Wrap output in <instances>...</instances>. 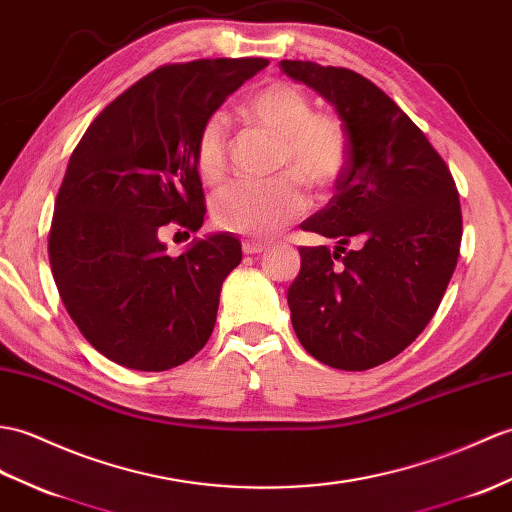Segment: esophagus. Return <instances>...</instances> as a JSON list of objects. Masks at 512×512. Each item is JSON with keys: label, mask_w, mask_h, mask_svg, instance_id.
Wrapping results in <instances>:
<instances>
[{"label": "esophagus", "mask_w": 512, "mask_h": 512, "mask_svg": "<svg viewBox=\"0 0 512 512\" xmlns=\"http://www.w3.org/2000/svg\"><path fill=\"white\" fill-rule=\"evenodd\" d=\"M242 248H244L246 255H261V253L268 251V246L264 242H257V240H246L242 244Z\"/></svg>", "instance_id": "obj_1"}]
</instances>
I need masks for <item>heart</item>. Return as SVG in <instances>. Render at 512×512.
Here are the masks:
<instances>
[{
    "label": "heart",
    "instance_id": "heart-1",
    "mask_svg": "<svg viewBox=\"0 0 512 512\" xmlns=\"http://www.w3.org/2000/svg\"><path fill=\"white\" fill-rule=\"evenodd\" d=\"M244 117L279 139L277 168L290 170L314 189L334 185L347 168L349 137L334 115H312V102L290 82H268L246 100ZM196 165L216 183L227 170V124L220 113L198 130ZM285 172L266 183H231L213 196L211 218L222 231L268 240L307 209L299 179Z\"/></svg>",
    "mask_w": 512,
    "mask_h": 512
}]
</instances>
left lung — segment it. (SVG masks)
<instances>
[{"label": "left lung", "mask_w": 512, "mask_h": 512, "mask_svg": "<svg viewBox=\"0 0 512 512\" xmlns=\"http://www.w3.org/2000/svg\"><path fill=\"white\" fill-rule=\"evenodd\" d=\"M279 67L334 106L349 137L336 194L301 224L336 240V251L299 248L292 327L318 362L366 371L412 344L438 310L460 253L458 189L441 154L371 80L312 61Z\"/></svg>", "instance_id": "8db88e82"}]
</instances>
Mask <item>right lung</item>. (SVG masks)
<instances>
[{
  "label": "right lung",
  "instance_id": "1",
  "mask_svg": "<svg viewBox=\"0 0 512 512\" xmlns=\"http://www.w3.org/2000/svg\"><path fill=\"white\" fill-rule=\"evenodd\" d=\"M266 65L216 58L154 69L95 117L69 157L50 266L71 320L111 362L168 371L207 344L242 244L211 233L170 257L159 235L170 222L202 227L198 130Z\"/></svg>",
  "mask_w": 512,
  "mask_h": 512
}]
</instances>
